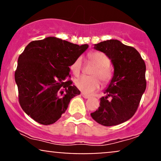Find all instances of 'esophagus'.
<instances>
[{
  "instance_id": "34e87169",
  "label": "esophagus",
  "mask_w": 161,
  "mask_h": 161,
  "mask_svg": "<svg viewBox=\"0 0 161 161\" xmlns=\"http://www.w3.org/2000/svg\"><path fill=\"white\" fill-rule=\"evenodd\" d=\"M81 95H82V96L83 97H84V98H89L90 97V95H86V94H85V93H83V92H82V93H81Z\"/></svg>"
}]
</instances>
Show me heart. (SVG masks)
<instances>
[{"label": "heart", "instance_id": "heart-1", "mask_svg": "<svg viewBox=\"0 0 161 161\" xmlns=\"http://www.w3.org/2000/svg\"><path fill=\"white\" fill-rule=\"evenodd\" d=\"M89 62L95 66L91 72V76H82L75 81V85L80 91L86 94H91L98 89L100 80L104 86L108 85L111 81L113 73L110 66V60L104 53L100 51H92L88 53ZM82 60L78 57L70 65V70L75 76L80 74L82 70Z\"/></svg>", "mask_w": 161, "mask_h": 161}]
</instances>
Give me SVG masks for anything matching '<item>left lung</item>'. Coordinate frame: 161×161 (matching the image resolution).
Wrapping results in <instances>:
<instances>
[{
    "mask_svg": "<svg viewBox=\"0 0 161 161\" xmlns=\"http://www.w3.org/2000/svg\"><path fill=\"white\" fill-rule=\"evenodd\" d=\"M111 60L114 73L111 82L101 98L100 107L92 113L95 120L105 126L124 123L136 112L145 91L146 66L133 47L118 40H108L95 45Z\"/></svg>",
    "mask_w": 161,
    "mask_h": 161,
    "instance_id": "left-lung-1",
    "label": "left lung"
}]
</instances>
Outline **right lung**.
<instances>
[{
  "mask_svg": "<svg viewBox=\"0 0 161 161\" xmlns=\"http://www.w3.org/2000/svg\"><path fill=\"white\" fill-rule=\"evenodd\" d=\"M66 41L47 37L33 41L18 58L15 71L20 106L27 115L42 125L58 120L70 100L80 95L72 86L69 66L88 48Z\"/></svg>",
  "mask_w": 161,
  "mask_h": 161,
  "instance_id": "1",
  "label": "right lung"
}]
</instances>
